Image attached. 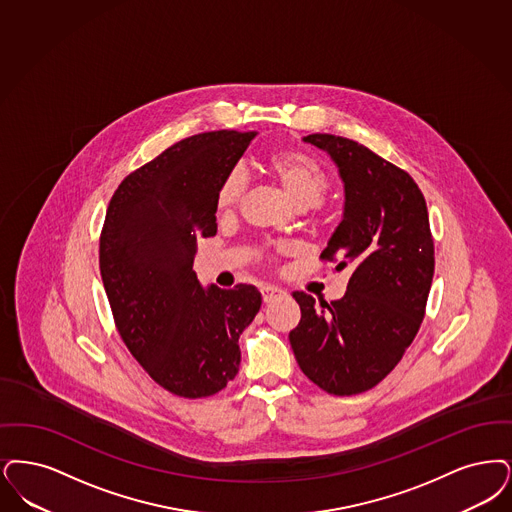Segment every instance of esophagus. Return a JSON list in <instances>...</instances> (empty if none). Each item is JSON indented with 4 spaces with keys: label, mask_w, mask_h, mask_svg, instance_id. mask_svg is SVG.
<instances>
[{
    "label": "esophagus",
    "mask_w": 512,
    "mask_h": 512,
    "mask_svg": "<svg viewBox=\"0 0 512 512\" xmlns=\"http://www.w3.org/2000/svg\"><path fill=\"white\" fill-rule=\"evenodd\" d=\"M261 295H263V301H265V303H272V301L284 297L286 291H284L282 287L266 286L261 289Z\"/></svg>",
    "instance_id": "34e87169"
}]
</instances>
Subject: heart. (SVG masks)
<instances>
[{"label": "heart", "mask_w": 512, "mask_h": 512, "mask_svg": "<svg viewBox=\"0 0 512 512\" xmlns=\"http://www.w3.org/2000/svg\"><path fill=\"white\" fill-rule=\"evenodd\" d=\"M261 169L280 184L287 198L299 207H308L310 217H322V200L329 190L328 171L314 156L297 148H276L261 160ZM246 190V179L240 171L226 173L215 194V211L230 217L238 211Z\"/></svg>", "instance_id": "b5f03b06"}]
</instances>
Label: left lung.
Segmentation results:
<instances>
[{"mask_svg": "<svg viewBox=\"0 0 512 512\" xmlns=\"http://www.w3.org/2000/svg\"><path fill=\"white\" fill-rule=\"evenodd\" d=\"M345 183V213L320 259L350 268L347 293L320 301L293 291L301 322L289 343L308 379L335 396L373 389L415 339L434 274L429 211L417 183L364 144L312 133Z\"/></svg>", "mask_w": 512, "mask_h": 512, "instance_id": "1", "label": "left lung"}]
</instances>
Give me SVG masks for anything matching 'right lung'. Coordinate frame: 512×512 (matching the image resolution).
<instances>
[{
	"instance_id": "right-lung-1",
	"label": "right lung",
	"mask_w": 512,
	"mask_h": 512,
	"mask_svg": "<svg viewBox=\"0 0 512 512\" xmlns=\"http://www.w3.org/2000/svg\"><path fill=\"white\" fill-rule=\"evenodd\" d=\"M255 131H209L129 173L106 209L99 266L114 324L144 371L181 398L213 396L240 368L253 286H200L196 242L217 234L215 194Z\"/></svg>"
}]
</instances>
